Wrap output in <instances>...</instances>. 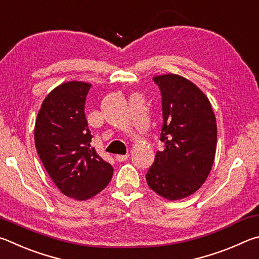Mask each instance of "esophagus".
<instances>
[{
    "label": "esophagus",
    "mask_w": 259,
    "mask_h": 259,
    "mask_svg": "<svg viewBox=\"0 0 259 259\" xmlns=\"http://www.w3.org/2000/svg\"><path fill=\"white\" fill-rule=\"evenodd\" d=\"M128 157H130L128 153H126V155H117V156H116V160L121 162V161L127 160V158H128Z\"/></svg>",
    "instance_id": "obj_1"
}]
</instances>
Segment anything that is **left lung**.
<instances>
[{
	"instance_id": "obj_1",
	"label": "left lung",
	"mask_w": 259,
	"mask_h": 259,
	"mask_svg": "<svg viewBox=\"0 0 259 259\" xmlns=\"http://www.w3.org/2000/svg\"><path fill=\"white\" fill-rule=\"evenodd\" d=\"M161 95L162 151L146 175L149 188L168 200L197 191L214 164L217 126L208 98L184 77H153Z\"/></svg>"
}]
</instances>
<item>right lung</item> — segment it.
<instances>
[{"mask_svg": "<svg viewBox=\"0 0 259 259\" xmlns=\"http://www.w3.org/2000/svg\"><path fill=\"white\" fill-rule=\"evenodd\" d=\"M91 84L67 81L42 103L35 122L36 150L58 189L69 198L86 200L107 187L113 168L91 147L85 117Z\"/></svg>", "mask_w": 259, "mask_h": 259, "instance_id": "right-lung-1", "label": "right lung"}]
</instances>
